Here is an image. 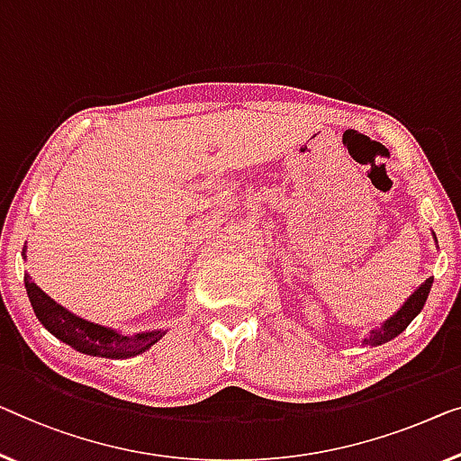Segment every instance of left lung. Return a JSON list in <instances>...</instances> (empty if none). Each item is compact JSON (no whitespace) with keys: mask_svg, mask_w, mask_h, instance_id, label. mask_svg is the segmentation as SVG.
<instances>
[{"mask_svg":"<svg viewBox=\"0 0 461 461\" xmlns=\"http://www.w3.org/2000/svg\"><path fill=\"white\" fill-rule=\"evenodd\" d=\"M430 285H432V277H429L420 287H418L414 294H411L406 304H403L400 311L393 314V317H391L389 321H384L381 331H373L370 339H364V341H366V343H381V341L393 339L395 335H400L403 329H406L410 322L414 321L416 314L422 311L424 302H427V298H429Z\"/></svg>","mask_w":461,"mask_h":461,"instance_id":"8db88e82","label":"left lung"}]
</instances>
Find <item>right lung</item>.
Masks as SVG:
<instances>
[{
  "label": "right lung",
  "instance_id": "right-lung-1",
  "mask_svg": "<svg viewBox=\"0 0 461 461\" xmlns=\"http://www.w3.org/2000/svg\"><path fill=\"white\" fill-rule=\"evenodd\" d=\"M24 285L32 311L47 331L82 354L99 356V358L107 360H123L147 352L153 343L163 338V331L139 333L136 338H126V335L115 333L107 327L74 317L70 311H66L64 306H59L58 302L47 296L34 281H31L29 275L24 277Z\"/></svg>",
  "mask_w": 461,
  "mask_h": 461
}]
</instances>
